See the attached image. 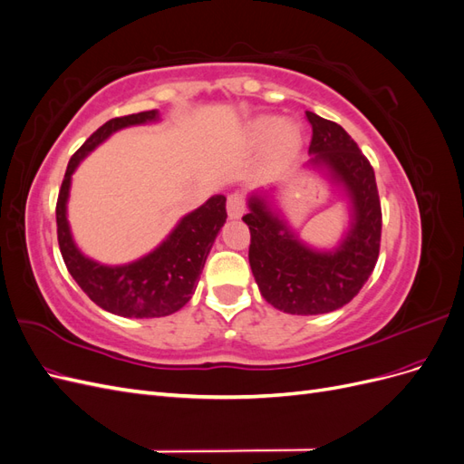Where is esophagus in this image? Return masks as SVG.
<instances>
[{"mask_svg": "<svg viewBox=\"0 0 464 464\" xmlns=\"http://www.w3.org/2000/svg\"><path fill=\"white\" fill-rule=\"evenodd\" d=\"M244 208H246V201H244V195L240 193H232L228 195V201H227V210H228V217L232 220H237L244 215Z\"/></svg>", "mask_w": 464, "mask_h": 464, "instance_id": "1", "label": "esophagus"}]
</instances>
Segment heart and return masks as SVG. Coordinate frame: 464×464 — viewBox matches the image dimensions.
I'll list each match as a JSON object with an SVG mask.
<instances>
[{
	"label": "heart",
	"instance_id": "heart-1",
	"mask_svg": "<svg viewBox=\"0 0 464 464\" xmlns=\"http://www.w3.org/2000/svg\"><path fill=\"white\" fill-rule=\"evenodd\" d=\"M251 135L257 141H271V150L276 157H288L302 143L300 125L280 121L276 116H261L251 123Z\"/></svg>",
	"mask_w": 464,
	"mask_h": 464
}]
</instances>
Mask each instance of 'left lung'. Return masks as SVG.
I'll use <instances>...</instances> for the list:
<instances>
[{
    "mask_svg": "<svg viewBox=\"0 0 464 464\" xmlns=\"http://www.w3.org/2000/svg\"><path fill=\"white\" fill-rule=\"evenodd\" d=\"M312 123L310 166L329 174L350 203V228L334 249H314L294 234L273 208L269 195L247 199L249 265L261 296L292 315L339 310L366 285L382 242V203L370 160L339 123L305 111Z\"/></svg>",
    "mask_w": 464,
    "mask_h": 464,
    "instance_id": "left-lung-1",
    "label": "left lung"
}]
</instances>
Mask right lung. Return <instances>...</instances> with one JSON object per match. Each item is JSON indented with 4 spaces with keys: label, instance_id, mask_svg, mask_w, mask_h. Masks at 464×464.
I'll list each match as a JSON object with an SVG mask.
<instances>
[{
    "label": "right lung",
    "instance_id": "right-lung-1",
    "mask_svg": "<svg viewBox=\"0 0 464 464\" xmlns=\"http://www.w3.org/2000/svg\"><path fill=\"white\" fill-rule=\"evenodd\" d=\"M157 120L159 110H149L114 118L98 128L69 160L55 205L58 242L69 275L96 305L121 317H164L181 310L191 300L208 251L227 222V198L213 195L181 218L170 236L141 259L110 266L81 254L67 222V198L73 172L111 133Z\"/></svg>",
    "mask_w": 464,
    "mask_h": 464
}]
</instances>
